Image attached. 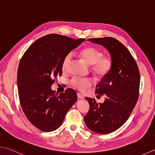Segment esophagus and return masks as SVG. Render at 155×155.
<instances>
[{"mask_svg": "<svg viewBox=\"0 0 155 155\" xmlns=\"http://www.w3.org/2000/svg\"><path fill=\"white\" fill-rule=\"evenodd\" d=\"M77 97H78V99H84V96L82 95L81 93H77Z\"/></svg>", "mask_w": 155, "mask_h": 155, "instance_id": "34e87169", "label": "esophagus"}]
</instances>
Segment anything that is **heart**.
Masks as SVG:
<instances>
[{"instance_id": "1", "label": "heart", "mask_w": 155, "mask_h": 155, "mask_svg": "<svg viewBox=\"0 0 155 155\" xmlns=\"http://www.w3.org/2000/svg\"><path fill=\"white\" fill-rule=\"evenodd\" d=\"M78 55L91 65V71L99 78H104L110 74L113 68V60L110 56H104V52L93 46H85L78 51ZM71 55L68 54L64 58L62 70L64 72L68 71ZM94 81L91 78H81L76 77L72 78L71 84L75 89L85 91L92 86Z\"/></svg>"}]
</instances>
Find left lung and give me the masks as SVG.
Instances as JSON below:
<instances>
[{
  "label": "left lung",
  "mask_w": 155,
  "mask_h": 155,
  "mask_svg": "<svg viewBox=\"0 0 155 155\" xmlns=\"http://www.w3.org/2000/svg\"><path fill=\"white\" fill-rule=\"evenodd\" d=\"M93 43L104 46L113 60V68L96 87L98 96L105 95L103 104L85 97L90 105L84 117L88 128L106 134L125 123L137 103L140 88V72L129 50L116 39L111 37L90 38Z\"/></svg>",
  "instance_id": "left-lung-1"
}]
</instances>
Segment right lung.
<instances>
[{
  "label": "right lung",
  "mask_w": 155,
  "mask_h": 155,
  "mask_svg": "<svg viewBox=\"0 0 155 155\" xmlns=\"http://www.w3.org/2000/svg\"><path fill=\"white\" fill-rule=\"evenodd\" d=\"M84 39L48 34L33 42L21 58L17 72L19 101L27 120L41 131L58 128L77 101L74 89L58 95L51 86L62 74L64 58Z\"/></svg>",
  "instance_id": "obj_1"
}]
</instances>
